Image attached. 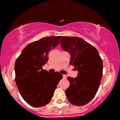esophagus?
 <instances>
[{
	"label": "esophagus",
	"mask_w": 120,
	"mask_h": 120,
	"mask_svg": "<svg viewBox=\"0 0 120 120\" xmlns=\"http://www.w3.org/2000/svg\"><path fill=\"white\" fill-rule=\"evenodd\" d=\"M63 77L64 79H67V76L66 75H63Z\"/></svg>",
	"instance_id": "34e87169"
}]
</instances>
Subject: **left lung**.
I'll return each instance as SVG.
<instances>
[{
	"mask_svg": "<svg viewBox=\"0 0 120 120\" xmlns=\"http://www.w3.org/2000/svg\"><path fill=\"white\" fill-rule=\"evenodd\" d=\"M60 42L63 49L70 54V64L79 71L76 78H67L70 82L65 91L67 99L73 105H86L99 88L103 70L101 58L93 46L81 38L63 36Z\"/></svg>",
	"mask_w": 120,
	"mask_h": 120,
	"instance_id": "obj_1",
	"label": "left lung"
}]
</instances>
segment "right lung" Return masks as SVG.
I'll use <instances>...</instances> for the list:
<instances>
[{
	"label": "right lung",
	"mask_w": 120,
	"mask_h": 120,
	"mask_svg": "<svg viewBox=\"0 0 120 120\" xmlns=\"http://www.w3.org/2000/svg\"><path fill=\"white\" fill-rule=\"evenodd\" d=\"M60 36L45 37L27 45L15 64V82L22 98L29 105L40 107L52 100L63 75L42 68L49 53L59 43Z\"/></svg>",
	"instance_id": "1"
}]
</instances>
